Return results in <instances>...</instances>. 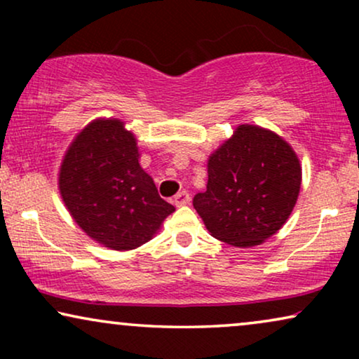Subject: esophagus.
<instances>
[{
    "label": "esophagus",
    "mask_w": 359,
    "mask_h": 359,
    "mask_svg": "<svg viewBox=\"0 0 359 359\" xmlns=\"http://www.w3.org/2000/svg\"><path fill=\"white\" fill-rule=\"evenodd\" d=\"M189 201H191V198H189L188 191H181V193H178V194L175 196V199H173V204L176 205V208H181V205H186V204H189Z\"/></svg>",
    "instance_id": "34e87169"
}]
</instances>
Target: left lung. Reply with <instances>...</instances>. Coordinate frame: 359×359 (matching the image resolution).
<instances>
[{
	"instance_id": "1",
	"label": "left lung",
	"mask_w": 359,
	"mask_h": 359,
	"mask_svg": "<svg viewBox=\"0 0 359 359\" xmlns=\"http://www.w3.org/2000/svg\"><path fill=\"white\" fill-rule=\"evenodd\" d=\"M302 166L276 132L242 124L208 160V186L193 199L214 238L252 248L278 233L297 203Z\"/></svg>"
}]
</instances>
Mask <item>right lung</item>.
Instances as JSON below:
<instances>
[{
	"label": "right lung",
	"instance_id": "right-lung-1",
	"mask_svg": "<svg viewBox=\"0 0 359 359\" xmlns=\"http://www.w3.org/2000/svg\"><path fill=\"white\" fill-rule=\"evenodd\" d=\"M139 158L126 122L97 117L75 135L58 171V191L78 227L116 252L147 243L175 212Z\"/></svg>",
	"mask_w": 359,
	"mask_h": 359
}]
</instances>
